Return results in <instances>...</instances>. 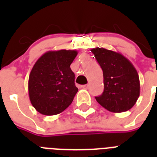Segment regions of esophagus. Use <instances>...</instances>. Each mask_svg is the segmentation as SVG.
I'll return each mask as SVG.
<instances>
[{"label":"esophagus","instance_id":"34e87169","mask_svg":"<svg viewBox=\"0 0 157 157\" xmlns=\"http://www.w3.org/2000/svg\"><path fill=\"white\" fill-rule=\"evenodd\" d=\"M81 88L85 89V90H86V89L88 88V85H83V86H81Z\"/></svg>","mask_w":157,"mask_h":157}]
</instances>
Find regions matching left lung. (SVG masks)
Segmentation results:
<instances>
[{"label":"left lung","mask_w":157,"mask_h":157,"mask_svg":"<svg viewBox=\"0 0 157 157\" xmlns=\"http://www.w3.org/2000/svg\"><path fill=\"white\" fill-rule=\"evenodd\" d=\"M103 70L104 90L95 97L99 104L112 112H126L136 103L140 94L139 74L121 54L104 48L91 50Z\"/></svg>","instance_id":"left-lung-1"}]
</instances>
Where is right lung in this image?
Returning <instances> with one entry per match:
<instances>
[{
    "mask_svg": "<svg viewBox=\"0 0 157 157\" xmlns=\"http://www.w3.org/2000/svg\"><path fill=\"white\" fill-rule=\"evenodd\" d=\"M76 55V50L48 51L36 62L29 75L28 94L38 112L57 115L72 103L78 89L70 65Z\"/></svg>",
    "mask_w": 157,
    "mask_h": 157,
    "instance_id": "add662e5",
    "label": "right lung"
}]
</instances>
